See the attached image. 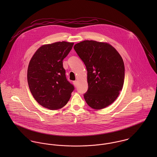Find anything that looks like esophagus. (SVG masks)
Listing matches in <instances>:
<instances>
[{
    "label": "esophagus",
    "instance_id": "esophagus-1",
    "mask_svg": "<svg viewBox=\"0 0 157 157\" xmlns=\"http://www.w3.org/2000/svg\"><path fill=\"white\" fill-rule=\"evenodd\" d=\"M77 83H78V82H77V80H75V81L73 82V84H74V85L75 86H77Z\"/></svg>",
    "mask_w": 157,
    "mask_h": 157
}]
</instances>
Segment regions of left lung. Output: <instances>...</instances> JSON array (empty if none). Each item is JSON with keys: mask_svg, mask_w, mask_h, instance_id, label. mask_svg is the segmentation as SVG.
Here are the masks:
<instances>
[{"mask_svg": "<svg viewBox=\"0 0 157 157\" xmlns=\"http://www.w3.org/2000/svg\"><path fill=\"white\" fill-rule=\"evenodd\" d=\"M74 49L84 62L88 72V89L84 98L90 108L101 109L118 97L124 80L123 60L111 45L85 40Z\"/></svg>", "mask_w": 157, "mask_h": 157, "instance_id": "obj_1", "label": "left lung"}]
</instances>
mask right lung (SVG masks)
Listing matches in <instances>:
<instances>
[{"label": "right lung", "instance_id": "right-lung-1", "mask_svg": "<svg viewBox=\"0 0 157 157\" xmlns=\"http://www.w3.org/2000/svg\"><path fill=\"white\" fill-rule=\"evenodd\" d=\"M74 43L59 42L41 46L31 58L27 72L29 90L40 105L50 110L67 105L73 85L67 81L63 60L71 50Z\"/></svg>", "mask_w": 157, "mask_h": 157}]
</instances>
